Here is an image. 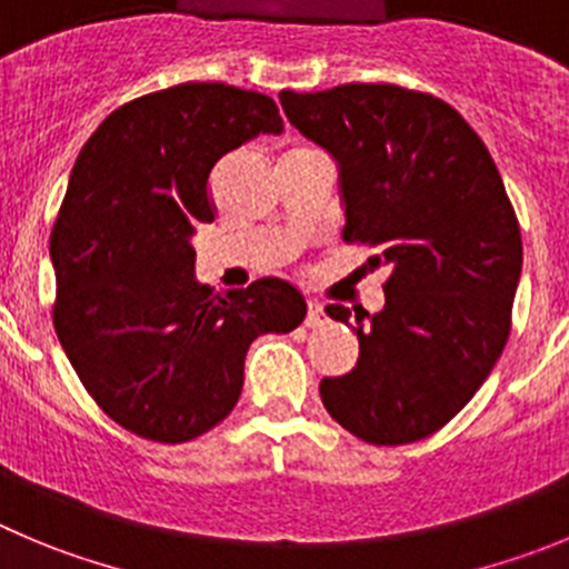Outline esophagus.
<instances>
[{"label":"esophagus","mask_w":569,"mask_h":569,"mask_svg":"<svg viewBox=\"0 0 569 569\" xmlns=\"http://www.w3.org/2000/svg\"><path fill=\"white\" fill-rule=\"evenodd\" d=\"M322 322H326V309H322V302L309 300V311H306V326L320 328Z\"/></svg>","instance_id":"1"}]
</instances>
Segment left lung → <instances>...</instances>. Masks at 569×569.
I'll return each mask as SVG.
<instances>
[{"label": "left lung", "mask_w": 569, "mask_h": 569, "mask_svg": "<svg viewBox=\"0 0 569 569\" xmlns=\"http://www.w3.org/2000/svg\"><path fill=\"white\" fill-rule=\"evenodd\" d=\"M300 134L339 168L345 241L387 263L385 309L328 306L359 337L350 373L320 381L326 410L376 446L438 432L471 401L511 333L522 236L506 184L463 117L392 83L280 92Z\"/></svg>", "instance_id": "obj_1"}]
</instances>
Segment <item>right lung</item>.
Listing matches in <instances>:
<instances>
[{
    "instance_id": "add662e5",
    "label": "right lung",
    "mask_w": 569,
    "mask_h": 569,
    "mask_svg": "<svg viewBox=\"0 0 569 569\" xmlns=\"http://www.w3.org/2000/svg\"><path fill=\"white\" fill-rule=\"evenodd\" d=\"M280 131L269 94L179 83L111 111L78 153L50 236L52 326L100 410L140 438L184 443L224 421L252 339L306 317L280 278L216 295L193 274L216 162Z\"/></svg>"
}]
</instances>
